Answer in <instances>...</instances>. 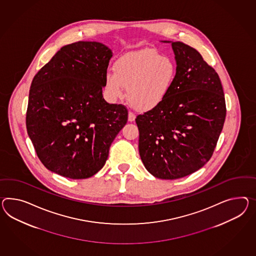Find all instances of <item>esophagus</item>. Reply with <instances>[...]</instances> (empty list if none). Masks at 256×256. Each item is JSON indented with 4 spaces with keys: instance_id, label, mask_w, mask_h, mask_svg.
I'll list each match as a JSON object with an SVG mask.
<instances>
[{
    "instance_id": "esophagus-1",
    "label": "esophagus",
    "mask_w": 256,
    "mask_h": 256,
    "mask_svg": "<svg viewBox=\"0 0 256 256\" xmlns=\"http://www.w3.org/2000/svg\"><path fill=\"white\" fill-rule=\"evenodd\" d=\"M136 118V116H135V114L132 112H128V121L130 122H133L134 120Z\"/></svg>"
}]
</instances>
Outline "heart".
<instances>
[{
  "label": "heart",
  "mask_w": 256,
  "mask_h": 256,
  "mask_svg": "<svg viewBox=\"0 0 256 256\" xmlns=\"http://www.w3.org/2000/svg\"><path fill=\"white\" fill-rule=\"evenodd\" d=\"M114 73L106 76V92L112 100L125 98L140 111H150L160 106L174 84L176 66L168 56L156 50H134L120 57L114 64Z\"/></svg>",
  "instance_id": "heart-1"
}]
</instances>
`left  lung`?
I'll use <instances>...</instances> for the list:
<instances>
[{
    "label": "left lung",
    "instance_id": "left-lung-1",
    "mask_svg": "<svg viewBox=\"0 0 256 256\" xmlns=\"http://www.w3.org/2000/svg\"><path fill=\"white\" fill-rule=\"evenodd\" d=\"M162 42L172 45L176 76L166 100L138 116V152L154 176L178 180L210 160L224 126L226 102L218 73L198 50Z\"/></svg>",
    "mask_w": 256,
    "mask_h": 256
}]
</instances>
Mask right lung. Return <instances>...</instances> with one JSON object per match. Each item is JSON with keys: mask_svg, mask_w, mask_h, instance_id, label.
Returning a JSON list of instances; mask_svg holds the SVG:
<instances>
[{"mask_svg": "<svg viewBox=\"0 0 256 256\" xmlns=\"http://www.w3.org/2000/svg\"><path fill=\"white\" fill-rule=\"evenodd\" d=\"M112 52L97 42L62 47L32 80L26 118L38 157L52 173L71 180L104 168L128 110L102 97Z\"/></svg>", "mask_w": 256, "mask_h": 256, "instance_id": "right-lung-1", "label": "right lung"}]
</instances>
